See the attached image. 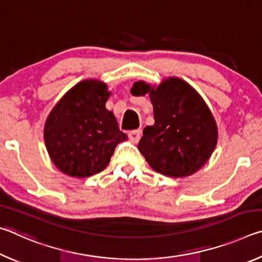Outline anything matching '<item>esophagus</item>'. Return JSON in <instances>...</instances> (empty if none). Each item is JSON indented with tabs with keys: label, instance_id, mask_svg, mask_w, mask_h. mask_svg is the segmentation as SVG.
I'll use <instances>...</instances> for the list:
<instances>
[{
	"label": "esophagus",
	"instance_id": "34e87169",
	"mask_svg": "<svg viewBox=\"0 0 262 262\" xmlns=\"http://www.w3.org/2000/svg\"><path fill=\"white\" fill-rule=\"evenodd\" d=\"M141 134L142 133L140 129H135L128 133V137H129V140L130 142H133V143H137L141 139Z\"/></svg>",
	"mask_w": 262,
	"mask_h": 262
}]
</instances>
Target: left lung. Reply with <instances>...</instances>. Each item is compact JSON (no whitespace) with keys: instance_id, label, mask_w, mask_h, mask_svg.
<instances>
[{"instance_id":"8db88e82","label":"left lung","mask_w":262,"mask_h":262,"mask_svg":"<svg viewBox=\"0 0 262 262\" xmlns=\"http://www.w3.org/2000/svg\"><path fill=\"white\" fill-rule=\"evenodd\" d=\"M130 94L149 95L154 106L155 123L144 128L137 145L154 171L184 178L209 161L219 129L210 108L190 84L179 77L164 78L158 85L137 81Z\"/></svg>"}]
</instances>
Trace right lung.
Listing matches in <instances>:
<instances>
[{"label": "right lung", "instance_id": "right-lung-1", "mask_svg": "<svg viewBox=\"0 0 262 262\" xmlns=\"http://www.w3.org/2000/svg\"><path fill=\"white\" fill-rule=\"evenodd\" d=\"M107 84L84 79L57 101L43 127L47 152L61 172L88 178L108 165L114 149L128 137L106 108Z\"/></svg>", "mask_w": 262, "mask_h": 262}]
</instances>
